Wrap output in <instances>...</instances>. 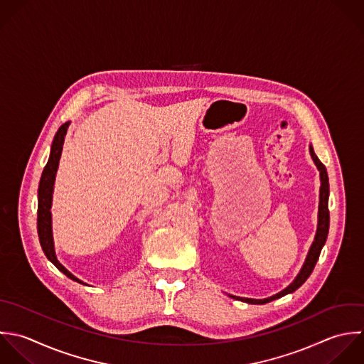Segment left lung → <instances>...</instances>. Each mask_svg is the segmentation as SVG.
Listing matches in <instances>:
<instances>
[{
  "mask_svg": "<svg viewBox=\"0 0 364 364\" xmlns=\"http://www.w3.org/2000/svg\"><path fill=\"white\" fill-rule=\"evenodd\" d=\"M309 153H311V157H312L315 166L318 167L319 176H321L319 211H318V228H316L315 240H314V242H312V245L309 248V252L306 255V259H305L299 274L296 275V278L285 289H282L281 292H278V294H275L272 296H268V298H264V299H252V298H241V296L228 295L230 298L237 299V301H242V302H247V304H252V305H264V304H268L271 301L279 299V298H282V296H285L288 294L295 292L311 277V274H312V271H314V268H315V265H316V262L319 259L321 251H322V248H323V245L326 242L328 232H329V177H328L326 167L322 164V161L315 154L312 144L309 146Z\"/></svg>",
  "mask_w": 364,
  "mask_h": 364,
  "instance_id": "left-lung-1",
  "label": "left lung"
}]
</instances>
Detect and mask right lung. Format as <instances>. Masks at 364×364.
I'll return each instance as SVG.
<instances>
[{
	"label": "right lung",
	"mask_w": 364,
	"mask_h": 364,
	"mask_svg": "<svg viewBox=\"0 0 364 364\" xmlns=\"http://www.w3.org/2000/svg\"><path fill=\"white\" fill-rule=\"evenodd\" d=\"M70 122L63 123L50 144V153H49V159L48 163L42 171L41 180H39V187H38V237H39V242L41 247L46 255V258L62 272L65 274L69 279L86 285L83 281H80L79 278H76L75 275H72L56 258L55 254V245H53V235H52V214H50V207H52V194H53V184H55V177H56V171L59 167V160H60V154H62V147H63V141H65V136L68 132Z\"/></svg>",
	"instance_id": "right-lung-1"
}]
</instances>
